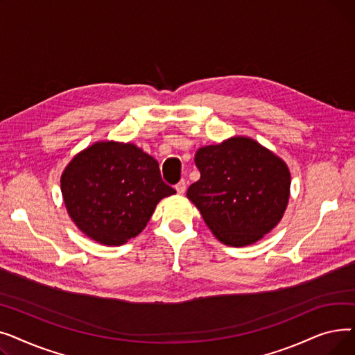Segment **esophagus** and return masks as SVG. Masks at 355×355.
<instances>
[{"instance_id": "esophagus-1", "label": "esophagus", "mask_w": 355, "mask_h": 355, "mask_svg": "<svg viewBox=\"0 0 355 355\" xmlns=\"http://www.w3.org/2000/svg\"><path fill=\"white\" fill-rule=\"evenodd\" d=\"M185 189H187V184H185L184 180H181V181L175 185V190H177V193H178L180 196L185 193Z\"/></svg>"}]
</instances>
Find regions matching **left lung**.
Here are the masks:
<instances>
[{
	"instance_id": "left-lung-1",
	"label": "left lung",
	"mask_w": 355,
	"mask_h": 355,
	"mask_svg": "<svg viewBox=\"0 0 355 355\" xmlns=\"http://www.w3.org/2000/svg\"><path fill=\"white\" fill-rule=\"evenodd\" d=\"M200 180L189 200L213 234L227 246L256 243L282 220L291 193L286 162L249 137L197 149Z\"/></svg>"
}]
</instances>
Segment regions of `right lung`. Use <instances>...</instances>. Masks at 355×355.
Returning <instances> with one entry per match:
<instances>
[{"label":"right lung","mask_w":355,"mask_h":355,"mask_svg":"<svg viewBox=\"0 0 355 355\" xmlns=\"http://www.w3.org/2000/svg\"><path fill=\"white\" fill-rule=\"evenodd\" d=\"M60 189L69 217L89 239L121 246L138 236L157 204L175 194L155 158L129 142L99 141L67 164Z\"/></svg>","instance_id":"1"}]
</instances>
